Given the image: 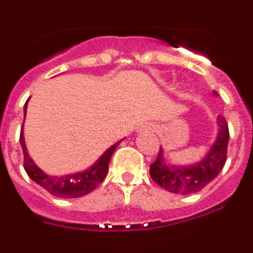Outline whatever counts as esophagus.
Listing matches in <instances>:
<instances>
[{"label":"esophagus","instance_id":"obj_1","mask_svg":"<svg viewBox=\"0 0 253 253\" xmlns=\"http://www.w3.org/2000/svg\"><path fill=\"white\" fill-rule=\"evenodd\" d=\"M140 130H142V131H149V133H151V131H154V126H153V125H151V124L143 125L142 128H140Z\"/></svg>","mask_w":253,"mask_h":253}]
</instances>
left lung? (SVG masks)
Returning <instances> with one entry per match:
<instances>
[{
	"label": "left lung",
	"instance_id": "left-lung-1",
	"mask_svg": "<svg viewBox=\"0 0 253 253\" xmlns=\"http://www.w3.org/2000/svg\"><path fill=\"white\" fill-rule=\"evenodd\" d=\"M214 96H218L213 91ZM218 134L209 152L202 161L193 165H172L165 160V151L161 147L157 160L149 169V175L156 184L165 190L180 195H190L204 189L222 171L227 160V147L229 140L228 124L222 115L216 118Z\"/></svg>",
	"mask_w": 253,
	"mask_h": 253
}]
</instances>
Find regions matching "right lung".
Masks as SVG:
<instances>
[{
	"mask_svg": "<svg viewBox=\"0 0 253 253\" xmlns=\"http://www.w3.org/2000/svg\"><path fill=\"white\" fill-rule=\"evenodd\" d=\"M28 101L24 106V115H26ZM122 140L116 142L110 148H107L97 158V161L93 163L92 166L86 169L84 171L68 173V175L63 176H51L45 173L30 157L28 148H26L25 138H24V124H22L21 133H20V143H21L22 152H24V167H25V171L29 177L35 181L43 189H45L46 191H49L53 196L62 199L81 198V196H84L93 191L97 187V185L106 177L111 156Z\"/></svg>",
	"mask_w": 253,
	"mask_h": 253,
	"instance_id": "1",
	"label": "right lung"
}]
</instances>
